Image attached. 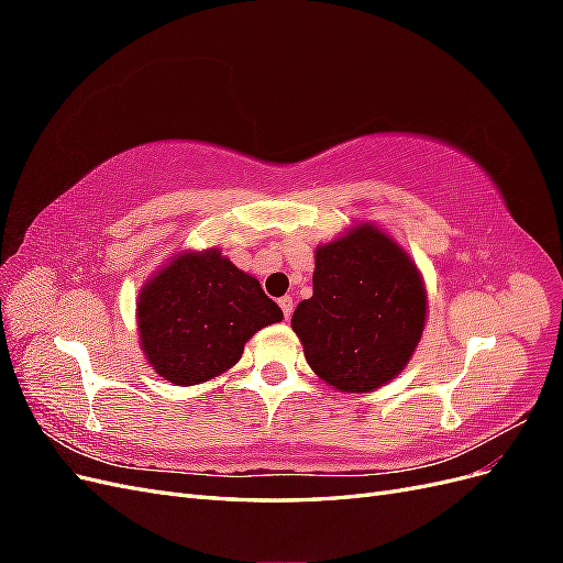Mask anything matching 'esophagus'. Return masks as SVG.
Instances as JSON below:
<instances>
[{
	"label": "esophagus",
	"mask_w": 563,
	"mask_h": 563,
	"mask_svg": "<svg viewBox=\"0 0 563 563\" xmlns=\"http://www.w3.org/2000/svg\"><path fill=\"white\" fill-rule=\"evenodd\" d=\"M279 308L284 310V319H291V314H294V298L291 296L279 298Z\"/></svg>",
	"instance_id": "34e87169"
}]
</instances>
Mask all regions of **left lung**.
Here are the masks:
<instances>
[{"instance_id": "obj_1", "label": "left lung", "mask_w": 563, "mask_h": 563, "mask_svg": "<svg viewBox=\"0 0 563 563\" xmlns=\"http://www.w3.org/2000/svg\"><path fill=\"white\" fill-rule=\"evenodd\" d=\"M428 294L416 263L376 225L350 228L314 255L312 298L291 319L305 360L340 391H373L411 360Z\"/></svg>"}]
</instances>
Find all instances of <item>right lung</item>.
I'll use <instances>...</instances> for the list:
<instances>
[{"instance_id":"1","label":"right lung","mask_w":563,"mask_h":563,"mask_svg":"<svg viewBox=\"0 0 563 563\" xmlns=\"http://www.w3.org/2000/svg\"><path fill=\"white\" fill-rule=\"evenodd\" d=\"M141 347L162 378L199 385L242 360L246 340L284 314L258 279L218 249L183 251L139 296Z\"/></svg>"}]
</instances>
